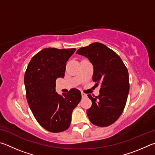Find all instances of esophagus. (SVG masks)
Listing matches in <instances>:
<instances>
[{"label": "esophagus", "mask_w": 155, "mask_h": 155, "mask_svg": "<svg viewBox=\"0 0 155 155\" xmlns=\"http://www.w3.org/2000/svg\"><path fill=\"white\" fill-rule=\"evenodd\" d=\"M81 96H82V98H86V97H87V94H85L84 92H81Z\"/></svg>", "instance_id": "1"}]
</instances>
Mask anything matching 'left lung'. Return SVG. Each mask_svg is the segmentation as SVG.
I'll return each mask as SVG.
<instances>
[{"label": "left lung", "mask_w": 155, "mask_h": 155, "mask_svg": "<svg viewBox=\"0 0 155 155\" xmlns=\"http://www.w3.org/2000/svg\"><path fill=\"white\" fill-rule=\"evenodd\" d=\"M77 54L87 57L94 66L92 80L101 83L100 94H88L92 104L87 110L90 122L98 127L112 124L122 114L129 91V78L121 58L104 44L92 43L78 50Z\"/></svg>", "instance_id": "1"}]
</instances>
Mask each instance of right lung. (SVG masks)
Masks as SVG:
<instances>
[{
  "label": "right lung",
  "mask_w": 155,
  "mask_h": 155,
  "mask_svg": "<svg viewBox=\"0 0 155 155\" xmlns=\"http://www.w3.org/2000/svg\"><path fill=\"white\" fill-rule=\"evenodd\" d=\"M76 48H44L34 56L25 74L26 97L38 122L46 130H67L72 113L81 99V91L71 89L61 95L55 92L56 79L64 77L66 62Z\"/></svg>",
  "instance_id": "1"
}]
</instances>
